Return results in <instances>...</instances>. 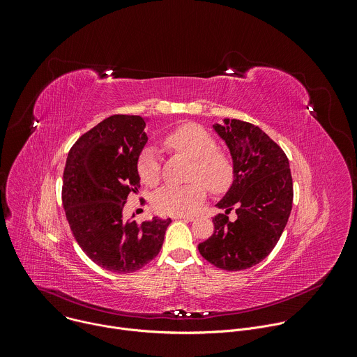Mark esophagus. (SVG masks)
Returning a JSON list of instances; mask_svg holds the SVG:
<instances>
[{
	"instance_id": "obj_1",
	"label": "esophagus",
	"mask_w": 357,
	"mask_h": 357,
	"mask_svg": "<svg viewBox=\"0 0 357 357\" xmlns=\"http://www.w3.org/2000/svg\"><path fill=\"white\" fill-rule=\"evenodd\" d=\"M174 219H182V220H188V222H193L195 218L193 216H188V215H181V216H174Z\"/></svg>"
}]
</instances>
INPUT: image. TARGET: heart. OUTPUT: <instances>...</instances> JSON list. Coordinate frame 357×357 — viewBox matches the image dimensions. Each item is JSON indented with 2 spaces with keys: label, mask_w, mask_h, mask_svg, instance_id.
<instances>
[{
  "label": "heart",
  "mask_w": 357,
  "mask_h": 357,
  "mask_svg": "<svg viewBox=\"0 0 357 357\" xmlns=\"http://www.w3.org/2000/svg\"><path fill=\"white\" fill-rule=\"evenodd\" d=\"M164 144L193 160L189 172V183L165 185L158 189L152 199L154 208L161 215L181 216L195 212L206 197V188L222 195L230 189L234 181V162L225 151L216 149V139L197 124H182L168 132ZM137 169L144 183L155 186L161 179V158L154 145L142 148Z\"/></svg>",
  "instance_id": "obj_1"
}]
</instances>
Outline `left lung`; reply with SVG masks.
I'll use <instances>...</instances> for the list:
<instances>
[{"instance_id": "obj_1", "label": "left lung", "mask_w": 357, "mask_h": 357, "mask_svg": "<svg viewBox=\"0 0 357 357\" xmlns=\"http://www.w3.org/2000/svg\"><path fill=\"white\" fill-rule=\"evenodd\" d=\"M215 131L234 162V181L213 218L215 231L197 245L200 256L226 271H241L263 261L278 243L292 209V176L285 152L261 128L225 119ZM236 209L238 219L227 215Z\"/></svg>"}]
</instances>
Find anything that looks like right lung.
Wrapping results in <instances>:
<instances>
[{
	"mask_svg": "<svg viewBox=\"0 0 357 357\" xmlns=\"http://www.w3.org/2000/svg\"><path fill=\"white\" fill-rule=\"evenodd\" d=\"M144 128L139 116L103 120L73 144L63 171L62 202L77 244L98 267L120 274L154 260L171 223L154 218L138 225L123 218L130 192L139 186Z\"/></svg>",
	"mask_w": 357,
	"mask_h": 357,
	"instance_id": "right-lung-1",
	"label": "right lung"
}]
</instances>
